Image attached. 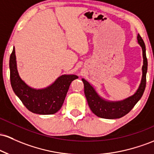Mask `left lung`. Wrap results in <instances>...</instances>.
Instances as JSON below:
<instances>
[{"label":"left lung","instance_id":"left-lung-1","mask_svg":"<svg viewBox=\"0 0 154 154\" xmlns=\"http://www.w3.org/2000/svg\"><path fill=\"white\" fill-rule=\"evenodd\" d=\"M138 43L143 49V77L139 88L133 96L120 102H108L102 99L94 88L84 79H82L84 83V92L87 99L88 106L93 112L98 117L107 119L120 118L131 110L135 104L141 99L146 85V73L148 70V60L146 58V45L142 37L138 34Z\"/></svg>","mask_w":154,"mask_h":154}]
</instances>
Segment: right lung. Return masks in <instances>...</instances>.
Instances as JSON below:
<instances>
[{
  "instance_id": "obj_1",
  "label": "right lung",
  "mask_w": 154,
  "mask_h": 154,
  "mask_svg": "<svg viewBox=\"0 0 154 154\" xmlns=\"http://www.w3.org/2000/svg\"><path fill=\"white\" fill-rule=\"evenodd\" d=\"M9 69L10 81L14 94L28 110L39 115H51L58 112L63 105L72 81L78 78L74 74L62 75L46 88H32L20 77L14 48L10 55Z\"/></svg>"
}]
</instances>
